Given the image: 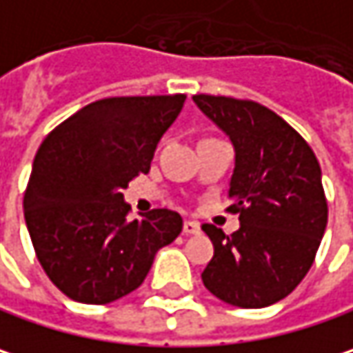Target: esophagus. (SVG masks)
Listing matches in <instances>:
<instances>
[{
    "label": "esophagus",
    "instance_id": "1",
    "mask_svg": "<svg viewBox=\"0 0 353 353\" xmlns=\"http://www.w3.org/2000/svg\"><path fill=\"white\" fill-rule=\"evenodd\" d=\"M183 231H185V235H199L201 233V225L196 221H185Z\"/></svg>",
    "mask_w": 353,
    "mask_h": 353
}]
</instances>
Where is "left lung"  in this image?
I'll list each match as a JSON object with an SVG mask.
<instances>
[{
  "instance_id": "8db88e82",
  "label": "left lung",
  "mask_w": 353,
  "mask_h": 353,
  "mask_svg": "<svg viewBox=\"0 0 353 353\" xmlns=\"http://www.w3.org/2000/svg\"><path fill=\"white\" fill-rule=\"evenodd\" d=\"M192 100L233 144L227 194L241 223L231 235L203 225L214 247L203 283L229 305L267 307L288 297L314 263L327 225L321 168L310 144L273 110L225 96Z\"/></svg>"
}]
</instances>
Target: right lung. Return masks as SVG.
I'll use <instances>...</instances> for the list:
<instances>
[{"label":"right lung","instance_id":"add662e5","mask_svg":"<svg viewBox=\"0 0 353 353\" xmlns=\"http://www.w3.org/2000/svg\"><path fill=\"white\" fill-rule=\"evenodd\" d=\"M183 104V94L98 100L41 142L23 214L39 263L70 299L102 305L128 295L183 231L181 214L168 209L130 221L122 194L150 170Z\"/></svg>","mask_w":353,"mask_h":353}]
</instances>
